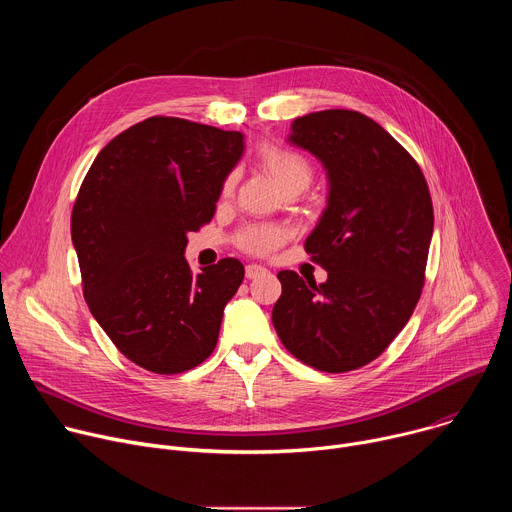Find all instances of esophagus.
Listing matches in <instances>:
<instances>
[{
	"label": "esophagus",
	"instance_id": "34e87169",
	"mask_svg": "<svg viewBox=\"0 0 512 512\" xmlns=\"http://www.w3.org/2000/svg\"><path fill=\"white\" fill-rule=\"evenodd\" d=\"M265 273H267V269L261 267V265H247V267H245V277H247V279H255V277L265 275Z\"/></svg>",
	"mask_w": 512,
	"mask_h": 512
}]
</instances>
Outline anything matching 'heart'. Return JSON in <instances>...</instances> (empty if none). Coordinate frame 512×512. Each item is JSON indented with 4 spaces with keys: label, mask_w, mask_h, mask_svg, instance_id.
<instances>
[{
    "label": "heart",
    "mask_w": 512,
    "mask_h": 512,
    "mask_svg": "<svg viewBox=\"0 0 512 512\" xmlns=\"http://www.w3.org/2000/svg\"><path fill=\"white\" fill-rule=\"evenodd\" d=\"M257 164L263 168L267 176L285 192V194H298L306 190L314 180V164L308 156L298 150L285 148L279 143H261L257 150ZM235 190V174H231L223 184V194L229 196ZM283 241L281 229L273 225H249L241 229L235 237V245L257 257L269 255L277 249Z\"/></svg>",
    "instance_id": "1"
}]
</instances>
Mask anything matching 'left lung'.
Wrapping results in <instances>:
<instances>
[{"instance_id":"1","label":"left lung","mask_w":512,"mask_h":512,"mask_svg":"<svg viewBox=\"0 0 512 512\" xmlns=\"http://www.w3.org/2000/svg\"><path fill=\"white\" fill-rule=\"evenodd\" d=\"M289 143L328 170L330 196L306 239L328 279L279 271L273 326L283 346L324 373L381 356L409 322L425 283L433 204L419 164L377 121L328 109L291 123Z\"/></svg>"}]
</instances>
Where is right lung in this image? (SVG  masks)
<instances>
[{
  "mask_svg": "<svg viewBox=\"0 0 512 512\" xmlns=\"http://www.w3.org/2000/svg\"><path fill=\"white\" fill-rule=\"evenodd\" d=\"M243 135L150 117L113 137L70 216L87 306L117 350L156 375L204 362L245 269L227 257L192 275L186 235L212 221Z\"/></svg>",
  "mask_w": 512,
  "mask_h": 512,
  "instance_id": "add662e5",
  "label": "right lung"
}]
</instances>
